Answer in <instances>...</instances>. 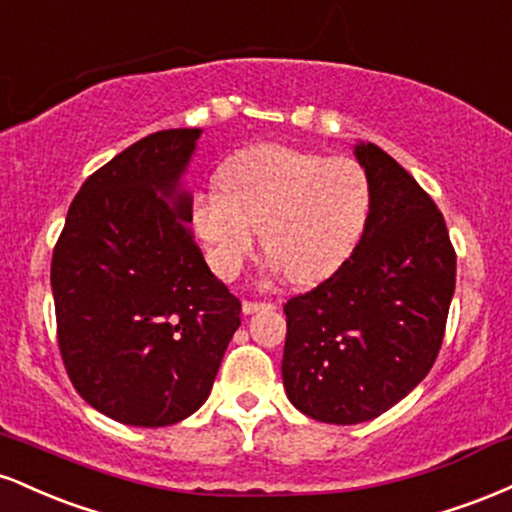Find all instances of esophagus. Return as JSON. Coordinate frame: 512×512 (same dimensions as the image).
I'll list each match as a JSON object with an SVG mask.
<instances>
[{"label": "esophagus", "instance_id": "1", "mask_svg": "<svg viewBox=\"0 0 512 512\" xmlns=\"http://www.w3.org/2000/svg\"><path fill=\"white\" fill-rule=\"evenodd\" d=\"M274 305L272 303H257V301H245L243 303V313L245 315H255L260 313V310H272Z\"/></svg>", "mask_w": 512, "mask_h": 512}]
</instances>
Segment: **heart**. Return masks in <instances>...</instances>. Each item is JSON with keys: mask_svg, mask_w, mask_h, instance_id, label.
<instances>
[{"mask_svg": "<svg viewBox=\"0 0 512 512\" xmlns=\"http://www.w3.org/2000/svg\"><path fill=\"white\" fill-rule=\"evenodd\" d=\"M219 192L192 199V226L211 267L233 279L255 252L298 286L337 272L366 231L373 187L354 158L260 144L238 151L216 173Z\"/></svg>", "mask_w": 512, "mask_h": 512, "instance_id": "b5f03b06", "label": "heart"}]
</instances>
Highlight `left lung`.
<instances>
[{
	"label": "left lung",
	"mask_w": 512,
	"mask_h": 512,
	"mask_svg": "<svg viewBox=\"0 0 512 512\" xmlns=\"http://www.w3.org/2000/svg\"><path fill=\"white\" fill-rule=\"evenodd\" d=\"M373 204L356 250L284 305L286 397L322 424L395 407L426 378L455 293V250L436 202L380 146L354 144Z\"/></svg>",
	"instance_id": "8db88e82"
}]
</instances>
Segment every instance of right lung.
I'll list each match as a JSON object with an SVG mask.
<instances>
[{
    "instance_id": "obj_1",
    "label": "right lung",
    "mask_w": 512,
    "mask_h": 512,
    "mask_svg": "<svg viewBox=\"0 0 512 512\" xmlns=\"http://www.w3.org/2000/svg\"><path fill=\"white\" fill-rule=\"evenodd\" d=\"M202 129H161L81 185L52 252L57 342L81 397L127 426L207 402L240 301L192 233L185 173Z\"/></svg>"
}]
</instances>
